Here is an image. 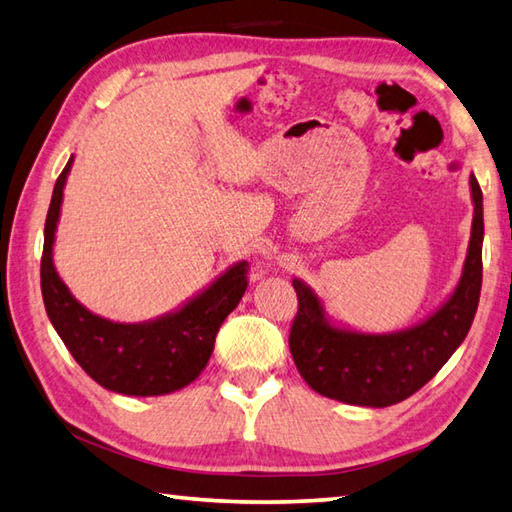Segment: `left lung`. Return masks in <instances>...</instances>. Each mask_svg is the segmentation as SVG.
Listing matches in <instances>:
<instances>
[{
    "mask_svg": "<svg viewBox=\"0 0 512 512\" xmlns=\"http://www.w3.org/2000/svg\"><path fill=\"white\" fill-rule=\"evenodd\" d=\"M473 225L460 283L429 318L409 329L364 333L338 327L307 283L294 278L298 316L289 349L302 378L325 398L356 406L398 404L440 371L473 325L482 291L484 207L471 174Z\"/></svg>",
    "mask_w": 512,
    "mask_h": 512,
    "instance_id": "obj_1",
    "label": "left lung"
}]
</instances>
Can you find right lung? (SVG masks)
Here are the masks:
<instances>
[{"instance_id":"1","label":"right lung","mask_w":512,"mask_h":512,"mask_svg":"<svg viewBox=\"0 0 512 512\" xmlns=\"http://www.w3.org/2000/svg\"><path fill=\"white\" fill-rule=\"evenodd\" d=\"M72 156L52 190L41 254V296L52 327L72 358L103 389L121 395L174 393L194 382L214 351L216 333L247 289V263L238 260L179 309L145 322H114L92 314L70 294L52 260Z\"/></svg>"}]
</instances>
